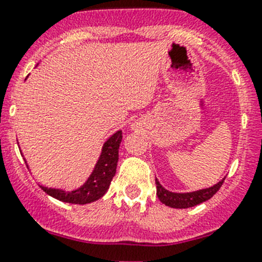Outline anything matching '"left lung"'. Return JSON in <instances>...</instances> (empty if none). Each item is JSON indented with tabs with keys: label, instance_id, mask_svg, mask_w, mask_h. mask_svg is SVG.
<instances>
[{
	"label": "left lung",
	"instance_id": "1",
	"mask_svg": "<svg viewBox=\"0 0 262 262\" xmlns=\"http://www.w3.org/2000/svg\"><path fill=\"white\" fill-rule=\"evenodd\" d=\"M226 179V178H224ZM223 180H221L218 184L213 185V186L207 187V189L196 190V191L191 192H172L166 190L162 185L158 182L156 179V186H157V196L165 205L171 208H176V209H185V208H191L195 205L204 203L209 200L210 198L221 189Z\"/></svg>",
	"mask_w": 262,
	"mask_h": 262
}]
</instances>
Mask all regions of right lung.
<instances>
[{
    "mask_svg": "<svg viewBox=\"0 0 262 262\" xmlns=\"http://www.w3.org/2000/svg\"><path fill=\"white\" fill-rule=\"evenodd\" d=\"M121 138L123 132L118 130L105 142L94 171L81 187L72 191H64L62 189H53L40 185L41 190L60 202L71 204H89L99 200L107 191L110 182L115 176Z\"/></svg>",
    "mask_w": 262,
    "mask_h": 262,
    "instance_id": "obj_1",
    "label": "right lung"
}]
</instances>
